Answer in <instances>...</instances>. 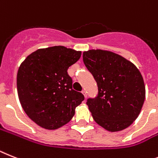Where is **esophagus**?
<instances>
[{
    "mask_svg": "<svg viewBox=\"0 0 158 158\" xmlns=\"http://www.w3.org/2000/svg\"><path fill=\"white\" fill-rule=\"evenodd\" d=\"M82 93H83V95H84V97L87 98V92H86L85 90H83V91H82Z\"/></svg>",
    "mask_w": 158,
    "mask_h": 158,
    "instance_id": "1",
    "label": "esophagus"
}]
</instances>
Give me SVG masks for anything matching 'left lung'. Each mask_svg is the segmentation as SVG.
I'll return each mask as SVG.
<instances>
[{"label":"left lung","mask_w":158,"mask_h":158,"mask_svg":"<svg viewBox=\"0 0 158 158\" xmlns=\"http://www.w3.org/2000/svg\"><path fill=\"white\" fill-rule=\"evenodd\" d=\"M83 59L98 86L97 96L87 101L94 120L109 132L130 126L145 98L140 71L130 61L108 50L84 51Z\"/></svg>","instance_id":"left-lung-1"}]
</instances>
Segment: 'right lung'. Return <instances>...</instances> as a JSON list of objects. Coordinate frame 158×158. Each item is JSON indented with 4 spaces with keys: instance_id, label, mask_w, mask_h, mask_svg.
Instances as JSON below:
<instances>
[{
    "instance_id": "1",
    "label": "right lung",
    "mask_w": 158,
    "mask_h": 158,
    "mask_svg": "<svg viewBox=\"0 0 158 158\" xmlns=\"http://www.w3.org/2000/svg\"><path fill=\"white\" fill-rule=\"evenodd\" d=\"M81 56L63 46L38 49L20 65L17 75L22 108L38 125L54 130L67 124L84 96L72 88L67 69Z\"/></svg>"
}]
</instances>
